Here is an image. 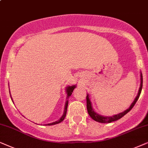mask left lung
<instances>
[{"label":"left lung","instance_id":"left-lung-1","mask_svg":"<svg viewBox=\"0 0 148 148\" xmlns=\"http://www.w3.org/2000/svg\"><path fill=\"white\" fill-rule=\"evenodd\" d=\"M140 77H141L140 78L141 83H140V87H139L138 94H137V97H135V99L133 101V103H131V105L129 107V109L126 110L125 111L121 112V113L112 116H103L99 115V114L96 113V112L94 111L93 108L92 107V103L89 98V95L86 93V108H87L88 113L89 114L90 116L92 118V119H93L94 121L99 122V123H112V122L118 121L119 119H121L122 117H123L125 114H127L128 112H129L130 110L133 108V106H135L136 102H137V101L139 99V96H140L141 89H142V86H143V76H142V74H141V72L140 74Z\"/></svg>","mask_w":148,"mask_h":148}]
</instances>
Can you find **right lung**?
<instances>
[{"label":"right lung","instance_id":"obj_1","mask_svg":"<svg viewBox=\"0 0 148 148\" xmlns=\"http://www.w3.org/2000/svg\"><path fill=\"white\" fill-rule=\"evenodd\" d=\"M76 88V85H72V86H68L66 87V93H67V99H68L69 97H70V96H71V95H72L73 90H74V88ZM11 99H12V97H11ZM13 101V99H12ZM68 101L67 100L66 101V104H65V108H64V114H63L62 116L60 118V119L58 120V121H57L56 122H53V123H49V124H47V125H57V124H59L61 122H62L64 121L65 117H66V112H67V108H68Z\"/></svg>","mask_w":148,"mask_h":148}]
</instances>
